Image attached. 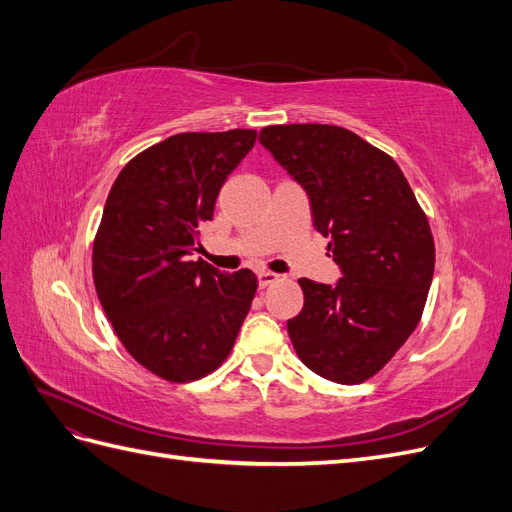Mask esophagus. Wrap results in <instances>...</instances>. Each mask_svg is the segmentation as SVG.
<instances>
[{
	"label": "esophagus",
	"instance_id": "obj_1",
	"mask_svg": "<svg viewBox=\"0 0 512 512\" xmlns=\"http://www.w3.org/2000/svg\"><path fill=\"white\" fill-rule=\"evenodd\" d=\"M277 280H280V275L273 273V271H260V273H258V286H260V288H267V286L275 284Z\"/></svg>",
	"mask_w": 512,
	"mask_h": 512
}]
</instances>
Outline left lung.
<instances>
[{"label":"left lung","mask_w":512,"mask_h":512,"mask_svg":"<svg viewBox=\"0 0 512 512\" xmlns=\"http://www.w3.org/2000/svg\"><path fill=\"white\" fill-rule=\"evenodd\" d=\"M258 138L309 194L344 271L335 286L299 280L305 303L288 320L290 342L318 376L361 384L421 322L436 267L427 215L389 153L346 128L288 123Z\"/></svg>","instance_id":"1"}]
</instances>
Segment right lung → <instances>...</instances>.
I'll return each mask as SVG.
<instances>
[{"mask_svg":"<svg viewBox=\"0 0 512 512\" xmlns=\"http://www.w3.org/2000/svg\"><path fill=\"white\" fill-rule=\"evenodd\" d=\"M256 130L181 132L134 156L108 192L91 271L98 299L132 359L166 382L218 369L250 312L258 277L192 260L222 183Z\"/></svg>","mask_w":512,"mask_h":512,"instance_id":"add662e5","label":"right lung"}]
</instances>
